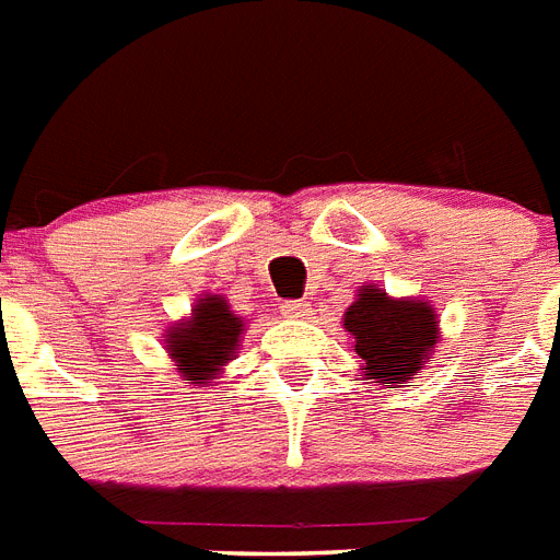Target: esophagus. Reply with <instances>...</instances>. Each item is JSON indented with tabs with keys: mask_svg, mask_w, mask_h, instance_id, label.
Instances as JSON below:
<instances>
[{
	"mask_svg": "<svg viewBox=\"0 0 560 560\" xmlns=\"http://www.w3.org/2000/svg\"><path fill=\"white\" fill-rule=\"evenodd\" d=\"M281 314L290 316V319H307V316H311V305L302 302V299H299V302H284V305H281Z\"/></svg>",
	"mask_w": 560,
	"mask_h": 560,
	"instance_id": "esophagus-1",
	"label": "esophagus"
}]
</instances>
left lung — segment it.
<instances>
[{
    "mask_svg": "<svg viewBox=\"0 0 560 560\" xmlns=\"http://www.w3.org/2000/svg\"><path fill=\"white\" fill-rule=\"evenodd\" d=\"M342 325L354 337L351 349L363 360L366 381L386 389L412 381L439 342V319L430 302L392 299L374 284L358 290Z\"/></svg>",
    "mask_w": 560,
    "mask_h": 560,
    "instance_id": "left-lung-1",
    "label": "left lung"
}]
</instances>
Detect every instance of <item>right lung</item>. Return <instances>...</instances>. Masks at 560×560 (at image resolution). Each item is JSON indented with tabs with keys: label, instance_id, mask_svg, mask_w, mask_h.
<instances>
[{
	"label": "right lung",
	"instance_id": "obj_1",
	"mask_svg": "<svg viewBox=\"0 0 560 560\" xmlns=\"http://www.w3.org/2000/svg\"><path fill=\"white\" fill-rule=\"evenodd\" d=\"M244 319L223 296H202L194 302L191 316L165 331V349L188 383H211L214 374L237 354Z\"/></svg>",
	"mask_w": 560,
	"mask_h": 560
}]
</instances>
